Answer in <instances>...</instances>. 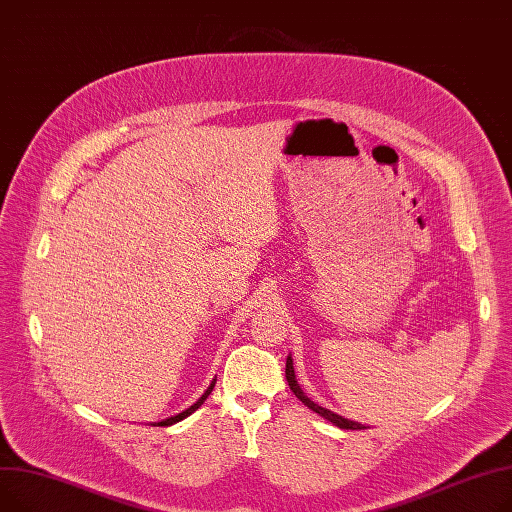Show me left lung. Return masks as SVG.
Listing matches in <instances>:
<instances>
[{"instance_id":"1","label":"left lung","mask_w":512,"mask_h":512,"mask_svg":"<svg viewBox=\"0 0 512 512\" xmlns=\"http://www.w3.org/2000/svg\"><path fill=\"white\" fill-rule=\"evenodd\" d=\"M285 378H287V382H289V388L293 390V395L302 401L308 409H312L314 413H318L320 417H324L326 422H330V424H335L337 428H341V430H364L366 426L364 424H357V422H351V419H345L343 415H337L335 411H330V409H324V407H320L318 403H314L312 399H308V395L304 393L302 390V386L297 384V378H295V368H293V357H291V353L287 355V366H285Z\"/></svg>"}]
</instances>
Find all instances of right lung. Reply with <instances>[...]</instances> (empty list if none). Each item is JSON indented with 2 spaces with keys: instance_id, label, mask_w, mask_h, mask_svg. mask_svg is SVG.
<instances>
[{
  "instance_id": "add662e5",
  "label": "right lung",
  "mask_w": 512,
  "mask_h": 512,
  "mask_svg": "<svg viewBox=\"0 0 512 512\" xmlns=\"http://www.w3.org/2000/svg\"><path fill=\"white\" fill-rule=\"evenodd\" d=\"M215 382H217V378H213V382L208 384V388L204 390V395L194 403V405H190L188 409H184L182 413H175V415H171V417H167V419H161V422H153V426H173V424H177V422H182V419H186L188 415H192L206 399H208V395L213 393V388H215Z\"/></svg>"
}]
</instances>
